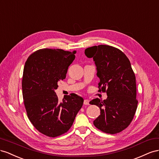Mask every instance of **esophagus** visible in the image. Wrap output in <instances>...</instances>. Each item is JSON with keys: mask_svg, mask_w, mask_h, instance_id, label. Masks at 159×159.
Wrapping results in <instances>:
<instances>
[{"mask_svg": "<svg viewBox=\"0 0 159 159\" xmlns=\"http://www.w3.org/2000/svg\"><path fill=\"white\" fill-rule=\"evenodd\" d=\"M84 105H89V99H85L84 101Z\"/></svg>", "mask_w": 159, "mask_h": 159, "instance_id": "esophagus-1", "label": "esophagus"}]
</instances>
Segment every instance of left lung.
<instances>
[{"label": "left lung", "instance_id": "1", "mask_svg": "<svg viewBox=\"0 0 159 159\" xmlns=\"http://www.w3.org/2000/svg\"><path fill=\"white\" fill-rule=\"evenodd\" d=\"M84 54L93 58L97 66L98 91L108 96L104 101L97 98L90 101L101 110L93 124L104 133H119L128 127L137 108L136 77L130 61L120 50L108 45L87 48Z\"/></svg>", "mask_w": 159, "mask_h": 159}]
</instances>
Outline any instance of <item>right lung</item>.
<instances>
[{
  "label": "right lung",
  "instance_id": "1",
  "mask_svg": "<svg viewBox=\"0 0 159 159\" xmlns=\"http://www.w3.org/2000/svg\"><path fill=\"white\" fill-rule=\"evenodd\" d=\"M73 52L43 48L35 51L25 62L22 80L27 116L40 133L50 137L65 134L73 124L84 100L74 94L58 101L54 90L66 78L75 58Z\"/></svg>",
  "mask_w": 159,
  "mask_h": 159
}]
</instances>
